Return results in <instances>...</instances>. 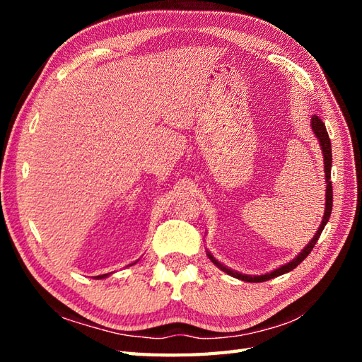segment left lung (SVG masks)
Instances as JSON below:
<instances>
[{"mask_svg":"<svg viewBox=\"0 0 362 362\" xmlns=\"http://www.w3.org/2000/svg\"><path fill=\"white\" fill-rule=\"evenodd\" d=\"M311 126H313V130H314V134H316V136L319 138V141H320V146H322V152H324V163H325V177H327V202H325V214H324V219H322V224H320V227H319V230H317V233L314 235V238L313 240L310 241V244L306 245V247L298 253V255L291 261V263H288V264H284V266H281V267H279V269H275L274 272H271V274H266V275H257V276H250V275H243V274H238V272H235V271H230V269H227L224 264H221L218 259H214L210 253H209V258L213 261L214 264H216L221 271H224V272H227L228 275H232V276H235V279H240V280H244V281H249V283H261V281H267V280H271V279H275V276H279V275H283V274H286V272H289V271H292V269L294 267H297L300 263H302V261L310 255L311 253V250H313V247L314 245H316V243H317V240H319V236H320V233H322V230H324V227L327 226V222H328V219H329V214H332V209H333V187H332V141H329V136H328V132H327V127H325V124H324V121H322L319 117H316V115H314L313 117V119H311Z\"/></svg>","mask_w":362,"mask_h":362,"instance_id":"left-lung-1","label":"left lung"}]
</instances>
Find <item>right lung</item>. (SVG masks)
Wrapping results in <instances>:
<instances>
[{"label":"right lung","mask_w":362,"mask_h":362,"mask_svg":"<svg viewBox=\"0 0 362 362\" xmlns=\"http://www.w3.org/2000/svg\"><path fill=\"white\" fill-rule=\"evenodd\" d=\"M104 276H107L105 274L104 275H98V276H95V279H104Z\"/></svg>","instance_id":"add662e5"}]
</instances>
